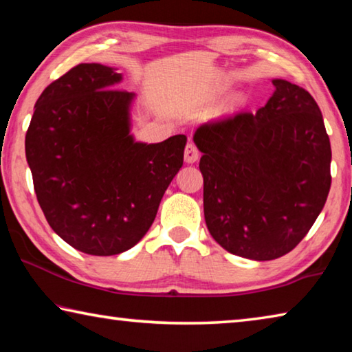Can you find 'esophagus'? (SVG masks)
<instances>
[{
    "label": "esophagus",
    "instance_id": "esophagus-1",
    "mask_svg": "<svg viewBox=\"0 0 352 352\" xmlns=\"http://www.w3.org/2000/svg\"><path fill=\"white\" fill-rule=\"evenodd\" d=\"M199 158H200V152L197 146H195L194 142H188L186 148H184V160H186V163H195Z\"/></svg>",
    "mask_w": 352,
    "mask_h": 352
}]
</instances>
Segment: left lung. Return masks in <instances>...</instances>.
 <instances>
[{"label":"left lung","mask_w":352,"mask_h":352,"mask_svg":"<svg viewBox=\"0 0 352 352\" xmlns=\"http://www.w3.org/2000/svg\"><path fill=\"white\" fill-rule=\"evenodd\" d=\"M256 113L236 111L195 130L204 153L205 222L226 252L254 261L281 258L301 242L331 189V142L315 99L273 80Z\"/></svg>","instance_id":"8db88e82"}]
</instances>
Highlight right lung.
<instances>
[{
	"label": "right lung",
	"mask_w": 352,
	"mask_h": 352,
	"mask_svg": "<svg viewBox=\"0 0 352 352\" xmlns=\"http://www.w3.org/2000/svg\"><path fill=\"white\" fill-rule=\"evenodd\" d=\"M122 76L80 63L40 94L26 132V160L47 223L82 253L113 256L136 245L183 166L186 136L135 142L133 93Z\"/></svg>",
	"instance_id": "right-lung-1"
}]
</instances>
